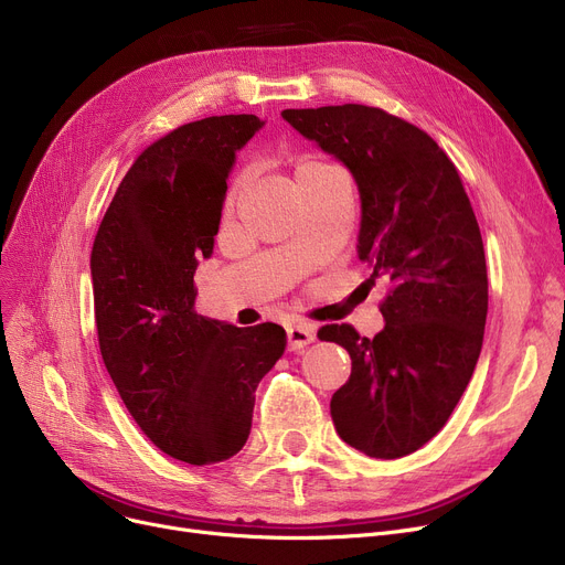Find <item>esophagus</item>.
<instances>
[{"mask_svg":"<svg viewBox=\"0 0 565 565\" xmlns=\"http://www.w3.org/2000/svg\"><path fill=\"white\" fill-rule=\"evenodd\" d=\"M286 337H288V350H302L309 343H313L316 332L311 324H295V328L286 332Z\"/></svg>","mask_w":565,"mask_h":565,"instance_id":"1","label":"esophagus"}]
</instances>
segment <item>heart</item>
<instances>
[{
	"instance_id": "b5f03b06",
	"label": "heart",
	"mask_w": 565,
	"mask_h": 565,
	"mask_svg": "<svg viewBox=\"0 0 565 565\" xmlns=\"http://www.w3.org/2000/svg\"><path fill=\"white\" fill-rule=\"evenodd\" d=\"M302 164H307V162H302Z\"/></svg>"
}]
</instances>
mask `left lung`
<instances>
[{
    "instance_id": "8db88e82",
    "label": "left lung",
    "mask_w": 565,
    "mask_h": 565,
    "mask_svg": "<svg viewBox=\"0 0 565 565\" xmlns=\"http://www.w3.org/2000/svg\"><path fill=\"white\" fill-rule=\"evenodd\" d=\"M281 116L354 175L360 258L373 270L369 281L384 275L392 284L373 339L348 322L318 330L352 360L332 422L358 451L403 458L449 422L479 362L488 270L477 215L449 156L403 118L352 103Z\"/></svg>"
}]
</instances>
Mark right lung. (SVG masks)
Wrapping results in <instances>:
<instances>
[{"label":"right lung","mask_w":565,"mask_h":565,"mask_svg":"<svg viewBox=\"0 0 565 565\" xmlns=\"http://www.w3.org/2000/svg\"><path fill=\"white\" fill-rule=\"evenodd\" d=\"M263 121L207 116L146 146L92 249L103 362L141 433L167 456L215 465L245 447L254 394L286 348L275 322L235 328L194 311L235 151Z\"/></svg>","instance_id":"1"}]
</instances>
